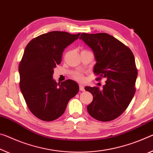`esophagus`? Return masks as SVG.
Wrapping results in <instances>:
<instances>
[{
	"instance_id": "esophagus-1",
	"label": "esophagus",
	"mask_w": 153,
	"mask_h": 153,
	"mask_svg": "<svg viewBox=\"0 0 153 153\" xmlns=\"http://www.w3.org/2000/svg\"><path fill=\"white\" fill-rule=\"evenodd\" d=\"M79 91H84V87L82 86V85H81V84H79Z\"/></svg>"
}]
</instances>
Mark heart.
Returning a JSON list of instances; mask_svg holds the SVG:
<instances>
[{
  "instance_id": "1",
  "label": "heart",
  "mask_w": 153,
  "mask_h": 153,
  "mask_svg": "<svg viewBox=\"0 0 153 153\" xmlns=\"http://www.w3.org/2000/svg\"><path fill=\"white\" fill-rule=\"evenodd\" d=\"M73 77H74V78L76 79L78 81H83L84 80V77L83 76H82V74H80V73H76V74H74V76H73Z\"/></svg>"
}]
</instances>
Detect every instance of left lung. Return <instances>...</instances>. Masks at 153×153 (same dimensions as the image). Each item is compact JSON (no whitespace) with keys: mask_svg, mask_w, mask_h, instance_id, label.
Masks as SVG:
<instances>
[{"mask_svg":"<svg viewBox=\"0 0 153 153\" xmlns=\"http://www.w3.org/2000/svg\"><path fill=\"white\" fill-rule=\"evenodd\" d=\"M82 39L93 50L96 64L94 74L97 80L107 79L103 88L85 87L93 96L87 106L94 119L108 122L116 119L126 110L135 93L137 70L135 58L129 47L107 33L81 34Z\"/></svg>","mask_w":153,"mask_h":153,"instance_id":"1","label":"left lung"}]
</instances>
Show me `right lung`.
<instances>
[{
	"label": "right lung",
	"mask_w": 153,
	"mask_h": 153,
	"mask_svg": "<svg viewBox=\"0 0 153 153\" xmlns=\"http://www.w3.org/2000/svg\"><path fill=\"white\" fill-rule=\"evenodd\" d=\"M79 35L52 31L33 39L26 45L19 64L20 88L28 109L39 119L59 118L69 101L78 93L75 81L67 79L58 84L52 76L54 68L61 62L65 48Z\"/></svg>",
	"instance_id": "add662e5"
}]
</instances>
